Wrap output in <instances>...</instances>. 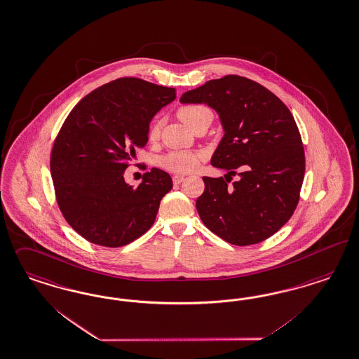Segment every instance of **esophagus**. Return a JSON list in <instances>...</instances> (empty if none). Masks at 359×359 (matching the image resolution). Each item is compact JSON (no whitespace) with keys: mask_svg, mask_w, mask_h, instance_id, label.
<instances>
[{"mask_svg":"<svg viewBox=\"0 0 359 359\" xmlns=\"http://www.w3.org/2000/svg\"><path fill=\"white\" fill-rule=\"evenodd\" d=\"M184 180H185V177H184V175H174L173 184L174 185H180L181 182H184Z\"/></svg>","mask_w":359,"mask_h":359,"instance_id":"esophagus-1","label":"esophagus"}]
</instances>
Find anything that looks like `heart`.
Here are the masks:
<instances>
[{
  "mask_svg": "<svg viewBox=\"0 0 359 359\" xmlns=\"http://www.w3.org/2000/svg\"><path fill=\"white\" fill-rule=\"evenodd\" d=\"M178 118L189 126L191 130L202 121L212 120V113L209 107L202 105H186L177 110ZM160 135V122L154 121L149 126L147 138L149 141H156ZM201 153L197 151H170L160 160L161 168L172 173L186 174L194 172L201 162Z\"/></svg>",
  "mask_w": 359,
  "mask_h": 359,
  "instance_id": "b5f03b06",
  "label": "heart"
}]
</instances>
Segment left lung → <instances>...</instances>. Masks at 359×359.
Instances as JSON below:
<instances>
[{
    "mask_svg": "<svg viewBox=\"0 0 359 359\" xmlns=\"http://www.w3.org/2000/svg\"><path fill=\"white\" fill-rule=\"evenodd\" d=\"M182 104H206L224 126L212 165L238 175L203 177L196 206L205 226L237 246L277 233L295 210L305 175V150L290 110L255 81L236 74L182 94Z\"/></svg>",
    "mask_w": 359,
    "mask_h": 359,
    "instance_id": "obj_1",
    "label": "left lung"
}]
</instances>
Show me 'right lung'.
Here are the masks:
<instances>
[{
	"label": "right lung",
	"mask_w": 359,
	"mask_h": 359,
	"mask_svg": "<svg viewBox=\"0 0 359 359\" xmlns=\"http://www.w3.org/2000/svg\"><path fill=\"white\" fill-rule=\"evenodd\" d=\"M175 98V89L123 77L85 95L69 113L50 154L58 208L81 237L121 248L145 234L170 175L153 168L137 187L123 173L147 142L150 121Z\"/></svg>",
	"instance_id": "1"
}]
</instances>
